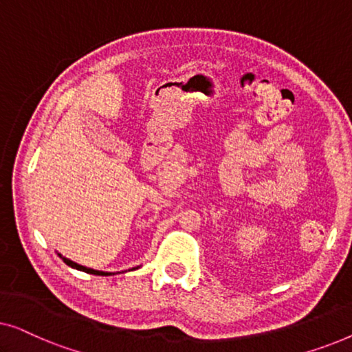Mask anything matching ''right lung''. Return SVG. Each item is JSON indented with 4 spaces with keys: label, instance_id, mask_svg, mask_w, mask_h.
<instances>
[{
    "label": "right lung",
    "instance_id": "right-lung-1",
    "mask_svg": "<svg viewBox=\"0 0 352 352\" xmlns=\"http://www.w3.org/2000/svg\"><path fill=\"white\" fill-rule=\"evenodd\" d=\"M57 256H59L62 261H64L67 266H70V267H74V269H76V271H83V272H86V274H94V276H113V272H104V271H96V269H91V267H86V266H81V264H78V263H74L72 261V259H69V258H64L62 256L60 253H57ZM139 267V266H138ZM138 267H133L131 271H134V269H138Z\"/></svg>",
    "mask_w": 352,
    "mask_h": 352
}]
</instances>
